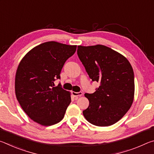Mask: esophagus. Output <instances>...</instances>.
<instances>
[{"instance_id":"esophagus-1","label":"esophagus","mask_w":154,"mask_h":154,"mask_svg":"<svg viewBox=\"0 0 154 154\" xmlns=\"http://www.w3.org/2000/svg\"><path fill=\"white\" fill-rule=\"evenodd\" d=\"M72 96H74V97L77 98L78 97H79V96H82L83 95V93L82 92H72Z\"/></svg>"}]
</instances>
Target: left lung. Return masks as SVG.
Listing matches in <instances>:
<instances>
[{
	"mask_svg": "<svg viewBox=\"0 0 154 154\" xmlns=\"http://www.w3.org/2000/svg\"><path fill=\"white\" fill-rule=\"evenodd\" d=\"M77 55L92 82L100 83L93 94H85L89 106L83 116L93 125L116 124L129 110L134 95V72L121 54L103 45H79Z\"/></svg>",
	"mask_w": 154,
	"mask_h": 154,
	"instance_id": "8db88e82",
	"label": "left lung"
}]
</instances>
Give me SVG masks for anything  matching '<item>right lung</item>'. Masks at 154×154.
<instances>
[{"label":"right lung","mask_w":154,"mask_h":154,"mask_svg":"<svg viewBox=\"0 0 154 154\" xmlns=\"http://www.w3.org/2000/svg\"><path fill=\"white\" fill-rule=\"evenodd\" d=\"M77 45L49 41L35 47L18 65L15 79V95L29 118L43 126L56 124L63 119L71 102V93L54 81Z\"/></svg>","instance_id":"right-lung-1"}]
</instances>
